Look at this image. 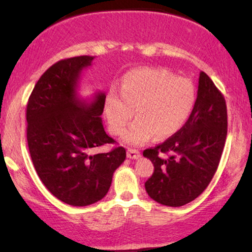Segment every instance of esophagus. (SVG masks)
<instances>
[{
  "label": "esophagus",
  "mask_w": 252,
  "mask_h": 252,
  "mask_svg": "<svg viewBox=\"0 0 252 252\" xmlns=\"http://www.w3.org/2000/svg\"><path fill=\"white\" fill-rule=\"evenodd\" d=\"M141 156L140 155V151L136 150V149H130V148H128L127 149V157L130 158V159H137Z\"/></svg>",
  "instance_id": "1"
}]
</instances>
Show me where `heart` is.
<instances>
[{
	"mask_svg": "<svg viewBox=\"0 0 252 252\" xmlns=\"http://www.w3.org/2000/svg\"><path fill=\"white\" fill-rule=\"evenodd\" d=\"M197 102L192 81L165 68L141 67L124 75L119 93L111 89L104 99L110 132L119 135L136 110L138 119L123 134L127 143L140 146L154 135L166 139L190 118Z\"/></svg>",
	"mask_w": 252,
	"mask_h": 252,
	"instance_id": "obj_1",
	"label": "heart"
}]
</instances>
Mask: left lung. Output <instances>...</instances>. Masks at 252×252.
Returning <instances> with one entry per match:
<instances>
[{"label":"left lung","instance_id":"obj_1","mask_svg":"<svg viewBox=\"0 0 252 252\" xmlns=\"http://www.w3.org/2000/svg\"><path fill=\"white\" fill-rule=\"evenodd\" d=\"M226 136L225 97L209 75L201 72L197 102L186 125L163 143L143 151L154 164V173L144 184L148 195L174 208L194 201L218 168Z\"/></svg>","mask_w":252,"mask_h":252}]
</instances>
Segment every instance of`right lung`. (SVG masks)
<instances>
[{
	"label": "right lung",
	"instance_id": "1",
	"mask_svg": "<svg viewBox=\"0 0 252 252\" xmlns=\"http://www.w3.org/2000/svg\"><path fill=\"white\" fill-rule=\"evenodd\" d=\"M94 57L58 61L48 68L26 106L27 144L34 168L48 190L73 206L94 204L106 195L112 175L126 158L123 147L92 155L93 148L115 143L101 115L105 94L80 99L77 88L84 68Z\"/></svg>",
	"mask_w": 252,
	"mask_h": 252
}]
</instances>
